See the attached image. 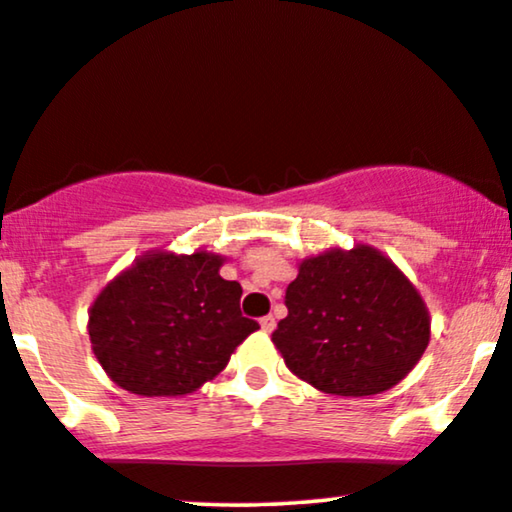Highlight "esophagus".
<instances>
[{
    "label": "esophagus",
    "mask_w": 512,
    "mask_h": 512,
    "mask_svg": "<svg viewBox=\"0 0 512 512\" xmlns=\"http://www.w3.org/2000/svg\"><path fill=\"white\" fill-rule=\"evenodd\" d=\"M260 325H262L264 332H274V330H276V318L269 313V316H264V318L260 320Z\"/></svg>",
    "instance_id": "esophagus-1"
}]
</instances>
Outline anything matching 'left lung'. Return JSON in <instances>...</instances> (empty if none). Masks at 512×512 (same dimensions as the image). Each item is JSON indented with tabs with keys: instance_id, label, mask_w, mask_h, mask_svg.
I'll return each instance as SVG.
<instances>
[{
	"instance_id": "obj_1",
	"label": "left lung",
	"mask_w": 512,
	"mask_h": 512,
	"mask_svg": "<svg viewBox=\"0 0 512 512\" xmlns=\"http://www.w3.org/2000/svg\"><path fill=\"white\" fill-rule=\"evenodd\" d=\"M285 306L271 342L292 374L323 393H384L410 374L431 339L417 288L370 245L304 260Z\"/></svg>"
}]
</instances>
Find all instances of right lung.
<instances>
[{
  "label": "right lung",
  "mask_w": 512,
  "mask_h": 512,
  "mask_svg": "<svg viewBox=\"0 0 512 512\" xmlns=\"http://www.w3.org/2000/svg\"><path fill=\"white\" fill-rule=\"evenodd\" d=\"M224 257L147 252L107 283L88 313L93 353L135 395H187L217 377L257 320L241 313V285Z\"/></svg>",
  "instance_id": "add662e5"
}]
</instances>
